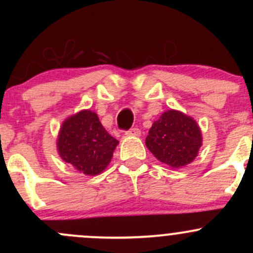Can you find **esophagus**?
Returning a JSON list of instances; mask_svg holds the SVG:
<instances>
[{"label": "esophagus", "instance_id": "obj_1", "mask_svg": "<svg viewBox=\"0 0 253 253\" xmlns=\"http://www.w3.org/2000/svg\"><path fill=\"white\" fill-rule=\"evenodd\" d=\"M125 134H126V136H128V137H131V136L137 137V136H139V134H141V129L137 128V127H134V128H131V129H128V131L125 132Z\"/></svg>", "mask_w": 253, "mask_h": 253}]
</instances>
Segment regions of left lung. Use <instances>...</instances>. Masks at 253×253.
Instances as JSON below:
<instances>
[{
  "label": "left lung",
  "mask_w": 253,
  "mask_h": 253,
  "mask_svg": "<svg viewBox=\"0 0 253 253\" xmlns=\"http://www.w3.org/2000/svg\"><path fill=\"white\" fill-rule=\"evenodd\" d=\"M202 142V132L196 120L174 109L160 115L145 138V145L152 154L172 169H181L192 163Z\"/></svg>",
  "instance_id": "1"
}]
</instances>
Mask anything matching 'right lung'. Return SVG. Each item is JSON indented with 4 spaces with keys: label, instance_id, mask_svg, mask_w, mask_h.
<instances>
[{
    "label": "right lung",
    "instance_id": "obj_1",
    "mask_svg": "<svg viewBox=\"0 0 253 253\" xmlns=\"http://www.w3.org/2000/svg\"><path fill=\"white\" fill-rule=\"evenodd\" d=\"M119 141L108 133L98 115L81 110L61 125L57 152L61 159L84 175L95 176L108 168Z\"/></svg>",
    "mask_w": 253,
    "mask_h": 253
}]
</instances>
